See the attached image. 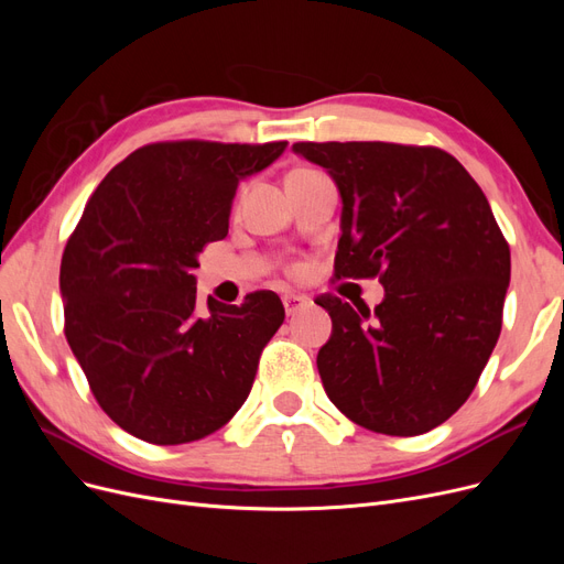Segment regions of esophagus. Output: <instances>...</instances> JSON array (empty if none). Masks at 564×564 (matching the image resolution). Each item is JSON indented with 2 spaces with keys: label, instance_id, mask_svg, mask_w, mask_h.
Instances as JSON below:
<instances>
[{
  "label": "esophagus",
  "instance_id": "esophagus-1",
  "mask_svg": "<svg viewBox=\"0 0 564 564\" xmlns=\"http://www.w3.org/2000/svg\"><path fill=\"white\" fill-rule=\"evenodd\" d=\"M282 303H284V313H286V315H296L299 311L308 308L311 299L299 296V294H284V296H282Z\"/></svg>",
  "mask_w": 564,
  "mask_h": 564
}]
</instances>
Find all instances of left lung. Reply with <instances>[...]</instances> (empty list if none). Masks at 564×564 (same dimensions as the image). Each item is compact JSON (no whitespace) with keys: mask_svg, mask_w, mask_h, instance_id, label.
<instances>
[{"mask_svg":"<svg viewBox=\"0 0 564 564\" xmlns=\"http://www.w3.org/2000/svg\"><path fill=\"white\" fill-rule=\"evenodd\" d=\"M340 195L336 278H377L367 311L322 296L329 400L367 431L412 437L468 400L501 334L510 251L480 185L437 148L294 143Z\"/></svg>","mask_w":564,"mask_h":564,"instance_id":"8db88e82","label":"left lung"}]
</instances>
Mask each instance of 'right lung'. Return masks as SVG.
<instances>
[{"label":"right lung","mask_w":564,"mask_h":564,"mask_svg":"<svg viewBox=\"0 0 564 564\" xmlns=\"http://www.w3.org/2000/svg\"><path fill=\"white\" fill-rule=\"evenodd\" d=\"M286 143H152L87 202L61 261L65 336L104 412L152 445L216 433L249 398L284 322L272 292L197 305L199 251L224 240L240 181Z\"/></svg>","instance_id":"1"}]
</instances>
